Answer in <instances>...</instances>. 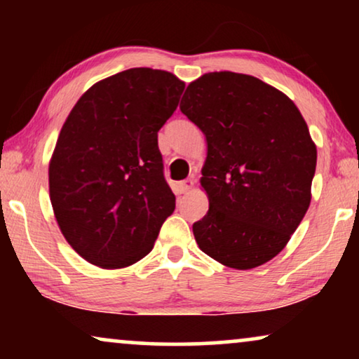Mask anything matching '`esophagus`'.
Segmentation results:
<instances>
[{
	"label": "esophagus",
	"instance_id": "esophagus-1",
	"mask_svg": "<svg viewBox=\"0 0 359 359\" xmlns=\"http://www.w3.org/2000/svg\"><path fill=\"white\" fill-rule=\"evenodd\" d=\"M193 188H194V180H191V178L181 181V183H178V186H176V189H178L180 194L189 193Z\"/></svg>",
	"mask_w": 359,
	"mask_h": 359
}]
</instances>
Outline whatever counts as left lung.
<instances>
[{
    "label": "left lung",
    "mask_w": 359,
    "mask_h": 359,
    "mask_svg": "<svg viewBox=\"0 0 359 359\" xmlns=\"http://www.w3.org/2000/svg\"><path fill=\"white\" fill-rule=\"evenodd\" d=\"M180 109L208 142L201 186L209 210L193 225L196 242L229 268L264 264L311 204L317 149L306 121L284 93L233 72L189 83Z\"/></svg>",
    "instance_id": "left-lung-1"
}]
</instances>
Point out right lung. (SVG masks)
Instances as JSON below:
<instances>
[{
    "label": "right lung",
    "instance_id": "add662e5",
    "mask_svg": "<svg viewBox=\"0 0 359 359\" xmlns=\"http://www.w3.org/2000/svg\"><path fill=\"white\" fill-rule=\"evenodd\" d=\"M183 90L173 73L130 68L93 85L68 114L48 165V191L63 237L88 263H137L173 214L158 130Z\"/></svg>",
    "mask_w": 359,
    "mask_h": 359
}]
</instances>
